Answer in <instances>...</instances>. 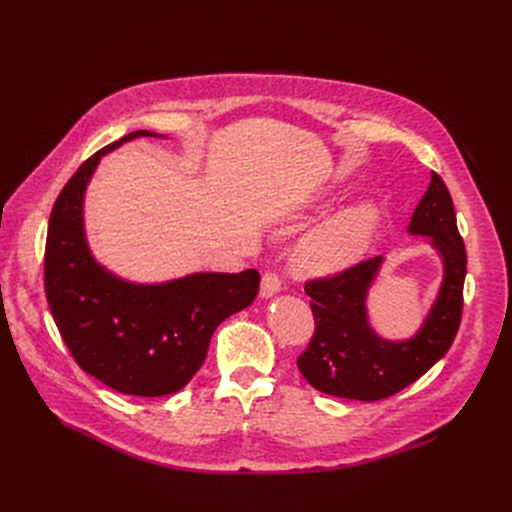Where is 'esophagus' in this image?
I'll return each mask as SVG.
<instances>
[{
	"label": "esophagus",
	"mask_w": 512,
	"mask_h": 512,
	"mask_svg": "<svg viewBox=\"0 0 512 512\" xmlns=\"http://www.w3.org/2000/svg\"><path fill=\"white\" fill-rule=\"evenodd\" d=\"M280 290H282V278L278 276V272L267 270V272L263 274V278H261V297L270 299V297H274V294L280 292Z\"/></svg>",
	"instance_id": "34e87169"
}]
</instances>
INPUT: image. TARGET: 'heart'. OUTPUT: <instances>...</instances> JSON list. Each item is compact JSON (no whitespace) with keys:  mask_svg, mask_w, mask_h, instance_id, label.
<instances>
[{"mask_svg":"<svg viewBox=\"0 0 512 512\" xmlns=\"http://www.w3.org/2000/svg\"><path fill=\"white\" fill-rule=\"evenodd\" d=\"M378 226V211L351 207L317 226L299 247V261L313 272H332L359 259Z\"/></svg>","mask_w":512,"mask_h":512,"instance_id":"b5f03b06","label":"heart"}]
</instances>
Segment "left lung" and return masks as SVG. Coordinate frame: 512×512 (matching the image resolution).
Masks as SVG:
<instances>
[{"label": "left lung", "instance_id": "left-lung-1", "mask_svg": "<svg viewBox=\"0 0 512 512\" xmlns=\"http://www.w3.org/2000/svg\"><path fill=\"white\" fill-rule=\"evenodd\" d=\"M409 232L434 238L446 270L440 297L421 332L411 340H382L367 324L365 294L378 274L380 255L342 272L305 280L315 330L297 365L315 390L375 402L417 382L448 353L463 317L467 251L456 228L452 197L436 172L413 211Z\"/></svg>", "mask_w": 512, "mask_h": 512}]
</instances>
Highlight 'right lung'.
I'll use <instances>...</instances> for the list:
<instances>
[{"label":"right lung","mask_w":512,"mask_h":512,"mask_svg":"<svg viewBox=\"0 0 512 512\" xmlns=\"http://www.w3.org/2000/svg\"><path fill=\"white\" fill-rule=\"evenodd\" d=\"M137 137L155 134L137 130L99 149L62 188L49 215L43 280L53 321L78 367L116 392L151 398L193 380L215 328L255 301L259 272L137 286L95 263L83 232L85 186L101 155Z\"/></svg>","instance_id":"1"}]
</instances>
